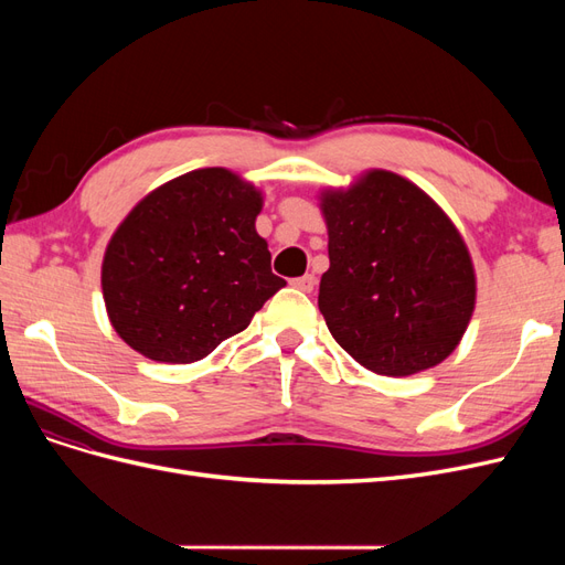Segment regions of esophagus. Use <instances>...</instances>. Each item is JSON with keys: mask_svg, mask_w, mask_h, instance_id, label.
Wrapping results in <instances>:
<instances>
[{"mask_svg": "<svg viewBox=\"0 0 565 565\" xmlns=\"http://www.w3.org/2000/svg\"><path fill=\"white\" fill-rule=\"evenodd\" d=\"M292 285H295L297 289H301V292H313V287H316V276H301V278H295V280H292Z\"/></svg>", "mask_w": 565, "mask_h": 565, "instance_id": "1", "label": "esophagus"}]
</instances>
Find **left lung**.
I'll return each instance as SVG.
<instances>
[{
	"label": "left lung",
	"instance_id": "obj_1",
	"mask_svg": "<svg viewBox=\"0 0 565 565\" xmlns=\"http://www.w3.org/2000/svg\"><path fill=\"white\" fill-rule=\"evenodd\" d=\"M318 200L330 254L318 309L337 344L382 377L446 361L476 309L473 262L452 218L386 169Z\"/></svg>",
	"mask_w": 565,
	"mask_h": 565
}]
</instances>
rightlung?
I'll return each instance as SVG.
<instances>
[{
  "mask_svg": "<svg viewBox=\"0 0 565 565\" xmlns=\"http://www.w3.org/2000/svg\"><path fill=\"white\" fill-rule=\"evenodd\" d=\"M264 193L224 167L158 185L125 216L100 264L119 339L158 363H195L243 332L285 287L256 233Z\"/></svg>",
  "mask_w": 565,
  "mask_h": 565,
  "instance_id": "right-lung-1",
  "label": "right lung"
}]
</instances>
